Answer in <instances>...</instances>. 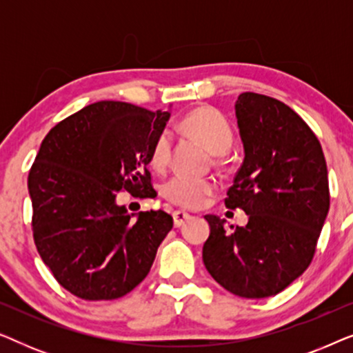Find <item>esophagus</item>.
Instances as JSON below:
<instances>
[{
  "mask_svg": "<svg viewBox=\"0 0 353 353\" xmlns=\"http://www.w3.org/2000/svg\"><path fill=\"white\" fill-rule=\"evenodd\" d=\"M190 219H191V215L186 214V212H183V210L173 212V225H175L176 228H180L181 225H185V221H188Z\"/></svg>",
  "mask_w": 353,
  "mask_h": 353,
  "instance_id": "obj_1",
  "label": "esophagus"
}]
</instances>
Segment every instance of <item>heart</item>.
I'll list each match as a JSON object with an SVG mask.
<instances>
[{"mask_svg":"<svg viewBox=\"0 0 353 353\" xmlns=\"http://www.w3.org/2000/svg\"><path fill=\"white\" fill-rule=\"evenodd\" d=\"M181 128L191 137L210 149L212 152H226L233 144V128L228 119L214 108H197L185 115ZM172 133L163 130L157 134L151 149V163L161 170L172 157ZM163 196L173 204L196 209L205 204L207 197L215 191V183L205 178H192L186 175H175L163 185Z\"/></svg>","mask_w":353,"mask_h":353,"instance_id":"1","label":"heart"}]
</instances>
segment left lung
<instances>
[{"instance_id": "1", "label": "left lung", "mask_w": 353, "mask_h": 353, "mask_svg": "<svg viewBox=\"0 0 353 353\" xmlns=\"http://www.w3.org/2000/svg\"><path fill=\"white\" fill-rule=\"evenodd\" d=\"M236 119L244 162L225 204L249 215L245 226H225L205 215L202 248L207 272L226 291L245 299L276 296L310 265L330 210V183L321 144L281 101L243 93Z\"/></svg>"}]
</instances>
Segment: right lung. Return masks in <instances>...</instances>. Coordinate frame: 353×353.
<instances>
[{
    "label": "right lung",
    "instance_id": "obj_1",
    "mask_svg": "<svg viewBox=\"0 0 353 353\" xmlns=\"http://www.w3.org/2000/svg\"><path fill=\"white\" fill-rule=\"evenodd\" d=\"M170 117L99 101L50 130L28 173L38 254L57 283L85 301H112L148 276L173 226L163 210L132 221L119 191L154 197L151 149Z\"/></svg>",
    "mask_w": 353,
    "mask_h": 353
}]
</instances>
